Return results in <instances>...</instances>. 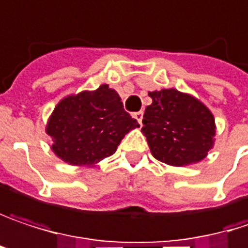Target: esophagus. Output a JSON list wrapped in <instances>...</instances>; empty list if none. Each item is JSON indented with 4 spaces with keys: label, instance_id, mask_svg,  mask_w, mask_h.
Wrapping results in <instances>:
<instances>
[{
    "label": "esophagus",
    "instance_id": "34e87169",
    "mask_svg": "<svg viewBox=\"0 0 248 248\" xmlns=\"http://www.w3.org/2000/svg\"><path fill=\"white\" fill-rule=\"evenodd\" d=\"M142 115H144V112L142 111H139V112H134V118L137 120L140 123V125H141V121H142Z\"/></svg>",
    "mask_w": 248,
    "mask_h": 248
}]
</instances>
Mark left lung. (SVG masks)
Wrapping results in <instances>:
<instances>
[{
	"mask_svg": "<svg viewBox=\"0 0 248 248\" xmlns=\"http://www.w3.org/2000/svg\"><path fill=\"white\" fill-rule=\"evenodd\" d=\"M153 104L142 117V133L153 155L170 166L202 160L213 147V114L199 100L174 88L148 93Z\"/></svg>",
	"mask_w": 248,
	"mask_h": 248,
	"instance_id": "1",
	"label": "left lung"
}]
</instances>
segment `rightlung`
I'll return each mask as SVG.
<instances>
[{
	"instance_id": "1",
	"label": "right lung",
	"mask_w": 248,
	"mask_h": 248,
	"mask_svg": "<svg viewBox=\"0 0 248 248\" xmlns=\"http://www.w3.org/2000/svg\"><path fill=\"white\" fill-rule=\"evenodd\" d=\"M140 127L107 84L64 98L54 109L46 133L52 151L65 163L91 166L115 153L124 136Z\"/></svg>"
}]
</instances>
